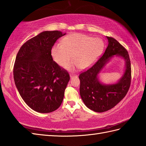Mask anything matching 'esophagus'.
Returning <instances> with one entry per match:
<instances>
[{
  "mask_svg": "<svg viewBox=\"0 0 146 146\" xmlns=\"http://www.w3.org/2000/svg\"><path fill=\"white\" fill-rule=\"evenodd\" d=\"M75 76H76V75H70V78H73V77H75Z\"/></svg>",
  "mask_w": 146,
  "mask_h": 146,
  "instance_id": "34e87169",
  "label": "esophagus"
}]
</instances>
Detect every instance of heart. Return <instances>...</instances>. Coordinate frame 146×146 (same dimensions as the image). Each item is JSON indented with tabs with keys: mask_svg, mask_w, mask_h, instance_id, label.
Masks as SVG:
<instances>
[{
	"mask_svg": "<svg viewBox=\"0 0 146 146\" xmlns=\"http://www.w3.org/2000/svg\"><path fill=\"white\" fill-rule=\"evenodd\" d=\"M104 48L103 40L80 33L70 34L61 39V44H55L51 50L52 60L60 66H64L72 59L75 61L66 68L73 70L90 67L100 56Z\"/></svg>",
	"mask_w": 146,
	"mask_h": 146,
	"instance_id": "obj_1",
	"label": "heart"
}]
</instances>
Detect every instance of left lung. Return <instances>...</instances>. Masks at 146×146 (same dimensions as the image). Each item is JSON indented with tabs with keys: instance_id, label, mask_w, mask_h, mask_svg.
Here are the masks:
<instances>
[{
	"instance_id": "1",
	"label": "left lung",
	"mask_w": 146,
	"mask_h": 146,
	"mask_svg": "<svg viewBox=\"0 0 146 146\" xmlns=\"http://www.w3.org/2000/svg\"><path fill=\"white\" fill-rule=\"evenodd\" d=\"M108 46L104 54L89 69L81 73L80 94L82 100L90 109L104 112L114 107L125 97L131 86V64L127 49L115 39L107 36ZM114 55L125 59V74L117 84L105 85L98 78V74Z\"/></svg>"
}]
</instances>
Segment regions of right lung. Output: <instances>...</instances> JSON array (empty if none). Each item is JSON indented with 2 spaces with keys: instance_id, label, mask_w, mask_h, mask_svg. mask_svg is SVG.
Masks as SVG:
<instances>
[{
  "instance_id": "right-lung-1",
  "label": "right lung",
  "mask_w": 146,
  "mask_h": 146,
  "mask_svg": "<svg viewBox=\"0 0 146 146\" xmlns=\"http://www.w3.org/2000/svg\"><path fill=\"white\" fill-rule=\"evenodd\" d=\"M65 35L59 31L42 32L23 44L15 58V86L25 103L38 112L53 111L63 102L70 75L53 61L51 50Z\"/></svg>"
}]
</instances>
